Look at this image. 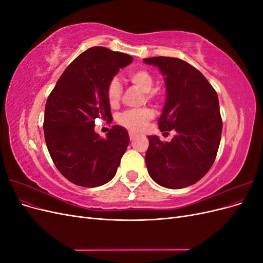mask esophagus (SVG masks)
I'll return each instance as SVG.
<instances>
[{"mask_svg":"<svg viewBox=\"0 0 263 263\" xmlns=\"http://www.w3.org/2000/svg\"><path fill=\"white\" fill-rule=\"evenodd\" d=\"M135 137H136V135H135L134 133H129V138H130V140H134L135 139Z\"/></svg>","mask_w":263,"mask_h":263,"instance_id":"1","label":"esophagus"}]
</instances>
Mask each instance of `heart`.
Returning a JSON list of instances; mask_svg holds the SVG:
<instances>
[{"label": "heart", "mask_w": 263, "mask_h": 263, "mask_svg": "<svg viewBox=\"0 0 263 263\" xmlns=\"http://www.w3.org/2000/svg\"><path fill=\"white\" fill-rule=\"evenodd\" d=\"M128 78L130 82L136 85L141 91L146 93V99L148 101H153L155 99L154 87L155 81L154 78L147 70L138 69L129 72ZM122 95V85L117 79H112L107 85L106 98L110 106H116L121 100ZM154 117L153 110L149 108L140 109H130L126 110L118 116V123L126 127L127 129L132 132H140L144 129L146 124Z\"/></svg>", "instance_id": "1"}]
</instances>
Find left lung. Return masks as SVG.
<instances>
[{
  "mask_svg": "<svg viewBox=\"0 0 263 263\" xmlns=\"http://www.w3.org/2000/svg\"><path fill=\"white\" fill-rule=\"evenodd\" d=\"M144 61L164 77L166 100L159 128L177 133L169 142L148 136V173L166 189L190 186L209 172L217 155L222 128L217 93L200 71L179 58Z\"/></svg>",
  "mask_w": 263,
  "mask_h": 263,
  "instance_id": "left-lung-1",
  "label": "left lung"
}]
</instances>
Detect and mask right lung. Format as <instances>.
<instances>
[{"label": "right lung", "instance_id": "obj_1", "mask_svg": "<svg viewBox=\"0 0 263 263\" xmlns=\"http://www.w3.org/2000/svg\"><path fill=\"white\" fill-rule=\"evenodd\" d=\"M129 54L92 47L77 57L46 102L44 134L59 172L73 184L97 187L112 180L129 144L128 133L115 125L102 138L95 119L112 122L106 98L109 81L130 65Z\"/></svg>", "mask_w": 263, "mask_h": 263}]
</instances>
